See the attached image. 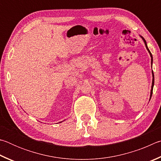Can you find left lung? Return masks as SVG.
<instances>
[{
  "mask_svg": "<svg viewBox=\"0 0 161 161\" xmlns=\"http://www.w3.org/2000/svg\"><path fill=\"white\" fill-rule=\"evenodd\" d=\"M141 37L142 38V39L143 40V42H144V44H145V45H146V49H147V50L148 51L149 53H150V56H151V65H152V64H153V56H152V54H151V52H150V50L148 49V47H147V44H146V40L144 39V38L142 37V36H141ZM152 75H153V80H152V86H151V91L150 100H151V98L152 94H153V86H154V74H153V70H152Z\"/></svg>",
  "mask_w": 161,
  "mask_h": 161,
  "instance_id": "1",
  "label": "left lung"
}]
</instances>
